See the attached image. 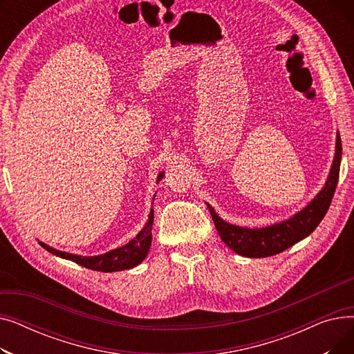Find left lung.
<instances>
[{"label":"left lung","mask_w":354,"mask_h":354,"mask_svg":"<svg viewBox=\"0 0 354 354\" xmlns=\"http://www.w3.org/2000/svg\"><path fill=\"white\" fill-rule=\"evenodd\" d=\"M340 162L342 139L340 133L337 132L336 153H334L330 172L322 191L301 211L295 212L286 221L277 222V224L268 227L247 228L230 224L215 212L208 202H205L221 239L238 255L248 258H264L280 254L299 243V241L304 239L319 227L322 219L327 214L339 182Z\"/></svg>","instance_id":"left-lung-1"}]
</instances>
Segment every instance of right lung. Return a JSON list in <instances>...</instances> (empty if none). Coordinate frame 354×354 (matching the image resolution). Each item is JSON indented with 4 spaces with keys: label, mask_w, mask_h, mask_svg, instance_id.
Returning <instances> with one entry per match:
<instances>
[{
    "label": "right lung",
    "mask_w": 354,
    "mask_h": 354,
    "mask_svg": "<svg viewBox=\"0 0 354 354\" xmlns=\"http://www.w3.org/2000/svg\"><path fill=\"white\" fill-rule=\"evenodd\" d=\"M163 172L158 175L156 182H159L163 178ZM155 199V195H153ZM152 225H153V208L149 212L147 222L145 227L140 230V232L133 238L130 239L127 244L111 250L106 254L100 255H93V257H83L77 254H70L66 251H59L55 250L41 241H39V244L47 250L48 252L57 255L64 259H70V261L76 263L82 267H86L88 270H95V271H103V272H111V271H123V270H130L136 266H139L143 259L147 257L149 248H151L152 244Z\"/></svg>",
    "instance_id": "right-lung-1"
}]
</instances>
